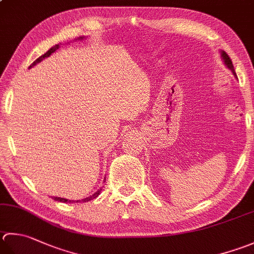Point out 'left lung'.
<instances>
[{"mask_svg": "<svg viewBox=\"0 0 254 254\" xmlns=\"http://www.w3.org/2000/svg\"><path fill=\"white\" fill-rule=\"evenodd\" d=\"M220 57H221V59H222L223 64H225V66H226L228 69H229V70L232 72L233 76H235V77L237 78V73H236V71H235V68H233V64H232L231 59H230L229 56H228L227 53H226L225 51H220ZM237 79H238V78H237Z\"/></svg>", "mask_w": 254, "mask_h": 254, "instance_id": "obj_1", "label": "left lung"}]
</instances>
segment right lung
I'll list each match as a JSON object with an SVG mask.
<instances>
[{
	"mask_svg": "<svg viewBox=\"0 0 254 254\" xmlns=\"http://www.w3.org/2000/svg\"><path fill=\"white\" fill-rule=\"evenodd\" d=\"M84 38H86V37H84V36H81V37H78L77 39H78V41H82V39H84ZM77 39H76V41H77ZM61 45H62V44H57V45H55V46H53L52 48H49L48 51H47L46 53H45L44 55H42L41 57H38V58L36 59V61H35V62L31 64V66H29V68H28V69H31L32 67H34V66H35V64H37L38 63H41L42 61H44L45 58H47V57L51 56V55H52L53 53L56 52L57 49H58L59 47H61ZM101 190H102V188H100V190H98L96 192L92 193L91 196L83 198V199H79V200H69V199H66V198H62V197H54V199H55V200H57V201H61V202H69V203H70V202H71V203H72V202H87V201H90V200L94 199V198H97L99 195H100Z\"/></svg>",
	"mask_w": 254,
	"mask_h": 254,
	"instance_id": "obj_1",
	"label": "right lung"
}]
</instances>
